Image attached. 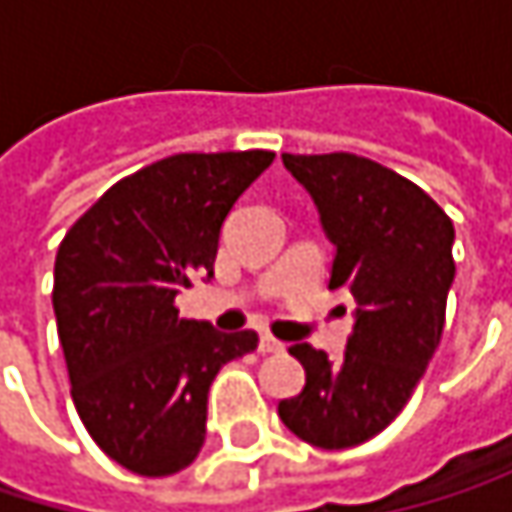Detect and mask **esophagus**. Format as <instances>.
Segmentation results:
<instances>
[{"label":"esophagus","mask_w":512,"mask_h":512,"mask_svg":"<svg viewBox=\"0 0 512 512\" xmlns=\"http://www.w3.org/2000/svg\"><path fill=\"white\" fill-rule=\"evenodd\" d=\"M257 350H260L263 356H272V353H281V350H284V344H281V341H275V338H269V335H263V338H260V344H257Z\"/></svg>","instance_id":"1"}]
</instances>
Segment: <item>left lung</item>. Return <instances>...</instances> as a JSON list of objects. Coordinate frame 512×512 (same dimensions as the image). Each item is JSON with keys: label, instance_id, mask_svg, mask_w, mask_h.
Segmentation results:
<instances>
[{"label": "left lung", "instance_id": "obj_1", "mask_svg": "<svg viewBox=\"0 0 512 512\" xmlns=\"http://www.w3.org/2000/svg\"><path fill=\"white\" fill-rule=\"evenodd\" d=\"M335 243L329 290H350L356 326L329 361L293 344L305 388L278 403L302 442L341 451L382 433L409 403L445 329L454 284V222L403 174L356 154H284Z\"/></svg>", "mask_w": 512, "mask_h": 512}]
</instances>
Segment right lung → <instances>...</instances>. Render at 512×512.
<instances>
[{
  "label": "right lung",
  "mask_w": 512,
  "mask_h": 512,
  "mask_svg": "<svg viewBox=\"0 0 512 512\" xmlns=\"http://www.w3.org/2000/svg\"><path fill=\"white\" fill-rule=\"evenodd\" d=\"M272 151L174 154L106 189L64 234L52 308L73 406L97 448L165 477L198 457L207 391L257 347L183 320L174 296L213 275L219 231Z\"/></svg>",
  "instance_id": "right-lung-1"
}]
</instances>
